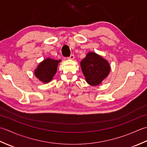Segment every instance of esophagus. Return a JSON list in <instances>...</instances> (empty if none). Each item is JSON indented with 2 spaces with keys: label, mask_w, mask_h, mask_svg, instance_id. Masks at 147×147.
<instances>
[{
  "label": "esophagus",
  "mask_w": 147,
  "mask_h": 147,
  "mask_svg": "<svg viewBox=\"0 0 147 147\" xmlns=\"http://www.w3.org/2000/svg\"><path fill=\"white\" fill-rule=\"evenodd\" d=\"M74 58H75V57H74V55H73V54H72V55H71L69 57H68V59H74Z\"/></svg>",
  "instance_id": "1"
}]
</instances>
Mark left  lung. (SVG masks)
Returning a JSON list of instances; mask_svg holds the SVG:
<instances>
[{
    "label": "left lung",
    "instance_id": "left-lung-1",
    "mask_svg": "<svg viewBox=\"0 0 147 147\" xmlns=\"http://www.w3.org/2000/svg\"><path fill=\"white\" fill-rule=\"evenodd\" d=\"M80 67L86 82L91 86H98L110 71V66L105 59L94 52H89L80 62Z\"/></svg>",
    "mask_w": 147,
    "mask_h": 147
}]
</instances>
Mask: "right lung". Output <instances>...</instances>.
<instances>
[{
	"mask_svg": "<svg viewBox=\"0 0 147 147\" xmlns=\"http://www.w3.org/2000/svg\"><path fill=\"white\" fill-rule=\"evenodd\" d=\"M59 62H61L60 59L55 60L51 58L45 59L40 63L35 70V77L44 83L49 82L56 72Z\"/></svg>",
	"mask_w": 147,
	"mask_h": 147,
	"instance_id": "right-lung-1",
	"label": "right lung"
}]
</instances>
